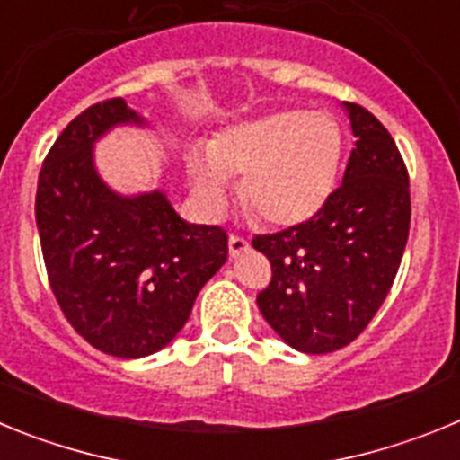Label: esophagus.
<instances>
[{"label":"esophagus","instance_id":"1","mask_svg":"<svg viewBox=\"0 0 460 460\" xmlns=\"http://www.w3.org/2000/svg\"><path fill=\"white\" fill-rule=\"evenodd\" d=\"M227 249H230V255H239L249 249V239L242 237V234H230V242H227Z\"/></svg>","mask_w":460,"mask_h":460}]
</instances>
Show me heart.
Returning a JSON list of instances; mask_svg holds the SVG:
<instances>
[{
  "label": "heart",
  "mask_w": 460,
  "mask_h": 460,
  "mask_svg": "<svg viewBox=\"0 0 460 460\" xmlns=\"http://www.w3.org/2000/svg\"><path fill=\"white\" fill-rule=\"evenodd\" d=\"M339 119L320 110H279L230 126L186 156L190 189L209 214L227 202V181H239L243 207L258 221L292 227L311 221L332 198L343 164Z\"/></svg>",
  "instance_id": "obj_1"
}]
</instances>
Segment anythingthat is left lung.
Instances as JSON below:
<instances>
[{
	"instance_id": "1",
	"label": "left lung",
	"mask_w": 460,
	"mask_h": 460,
	"mask_svg": "<svg viewBox=\"0 0 460 460\" xmlns=\"http://www.w3.org/2000/svg\"><path fill=\"white\" fill-rule=\"evenodd\" d=\"M345 108L357 140L343 184L311 221L253 237L271 265L260 313L308 355L341 350L368 327L410 233V177L396 142L367 108Z\"/></svg>"
}]
</instances>
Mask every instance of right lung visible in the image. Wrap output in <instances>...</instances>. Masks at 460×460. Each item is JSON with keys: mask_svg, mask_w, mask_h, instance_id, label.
Returning <instances> with one entry per match:
<instances>
[{"mask_svg": "<svg viewBox=\"0 0 460 460\" xmlns=\"http://www.w3.org/2000/svg\"><path fill=\"white\" fill-rule=\"evenodd\" d=\"M124 121H140L124 99L68 121L39 172L36 226L64 318L96 350L137 359L180 334L227 260V234L181 221L158 190L121 198L99 180L93 140Z\"/></svg>", "mask_w": 460, "mask_h": 460, "instance_id": "obj_1", "label": "right lung"}]
</instances>
